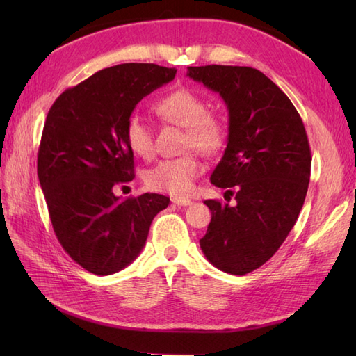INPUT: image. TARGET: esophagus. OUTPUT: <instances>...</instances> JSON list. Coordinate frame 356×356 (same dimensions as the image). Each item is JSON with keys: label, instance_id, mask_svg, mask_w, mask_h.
<instances>
[{"label": "esophagus", "instance_id": "1", "mask_svg": "<svg viewBox=\"0 0 356 356\" xmlns=\"http://www.w3.org/2000/svg\"><path fill=\"white\" fill-rule=\"evenodd\" d=\"M171 202L177 207H188V205H191V203H193L191 199H185V197H172Z\"/></svg>", "mask_w": 356, "mask_h": 356}]
</instances>
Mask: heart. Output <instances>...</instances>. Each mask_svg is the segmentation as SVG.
I'll return each mask as SVG.
<instances>
[{
  "mask_svg": "<svg viewBox=\"0 0 356 356\" xmlns=\"http://www.w3.org/2000/svg\"><path fill=\"white\" fill-rule=\"evenodd\" d=\"M154 110L166 122L185 128V148H195L207 156H214L225 148L228 124L220 115L208 111L207 101L193 90H174L156 104ZM125 140L138 157L148 159L154 153L153 131L140 116L128 118ZM202 170V162L194 154L165 159L145 172V184L154 191L186 195Z\"/></svg>",
  "mask_w": 356,
  "mask_h": 356,
  "instance_id": "b5f03b06",
  "label": "heart"
}]
</instances>
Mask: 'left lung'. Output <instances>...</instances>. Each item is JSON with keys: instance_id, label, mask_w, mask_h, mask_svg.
<instances>
[{"instance_id": "obj_1", "label": "left lung", "mask_w": 356, "mask_h": 356, "mask_svg": "<svg viewBox=\"0 0 356 356\" xmlns=\"http://www.w3.org/2000/svg\"><path fill=\"white\" fill-rule=\"evenodd\" d=\"M186 76L228 107V145L211 184L229 195L236 190V205L205 200L213 217L200 248L217 269L245 275L278 251L303 208L312 162L305 124L289 97L252 67H188Z\"/></svg>"}]
</instances>
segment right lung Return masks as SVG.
I'll return each instance as SVG.
<instances>
[{
	"label": "right lung",
	"mask_w": 356,
	"mask_h": 356,
	"mask_svg": "<svg viewBox=\"0 0 356 356\" xmlns=\"http://www.w3.org/2000/svg\"><path fill=\"white\" fill-rule=\"evenodd\" d=\"M176 72L156 64L108 67L67 88L49 110L38 177L59 243L92 274L128 266L145 246L156 214L168 207L162 194L120 199L115 190L134 177L128 118Z\"/></svg>",
	"instance_id": "obj_1"
}]
</instances>
